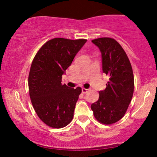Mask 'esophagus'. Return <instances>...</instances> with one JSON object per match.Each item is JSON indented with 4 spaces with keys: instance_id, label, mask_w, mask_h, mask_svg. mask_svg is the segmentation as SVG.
Here are the masks:
<instances>
[{
    "instance_id": "esophagus-1",
    "label": "esophagus",
    "mask_w": 157,
    "mask_h": 157,
    "mask_svg": "<svg viewBox=\"0 0 157 157\" xmlns=\"http://www.w3.org/2000/svg\"><path fill=\"white\" fill-rule=\"evenodd\" d=\"M88 91H89V89H84V88L82 89V91L83 94H86V93L88 92Z\"/></svg>"
}]
</instances>
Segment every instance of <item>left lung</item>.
Masks as SVG:
<instances>
[{
    "mask_svg": "<svg viewBox=\"0 0 157 157\" xmlns=\"http://www.w3.org/2000/svg\"><path fill=\"white\" fill-rule=\"evenodd\" d=\"M91 41L100 50L102 71L109 79L91 108L100 123L110 124L123 118L132 100L134 88L132 68L124 50L115 39L103 37Z\"/></svg>",
    "mask_w": 157,
    "mask_h": 157,
    "instance_id": "8db88e82",
    "label": "left lung"
}]
</instances>
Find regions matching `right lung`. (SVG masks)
Returning a JSON list of instances; mask_svg holds the SVG:
<instances>
[{
  "label": "right lung",
  "instance_id": "obj_1",
  "mask_svg": "<svg viewBox=\"0 0 157 157\" xmlns=\"http://www.w3.org/2000/svg\"><path fill=\"white\" fill-rule=\"evenodd\" d=\"M86 39L55 38L42 46L34 57L28 77L29 94L37 116L53 128H62L73 118L82 89L62 84V77Z\"/></svg>",
  "mask_w": 157,
  "mask_h": 157
}]
</instances>
